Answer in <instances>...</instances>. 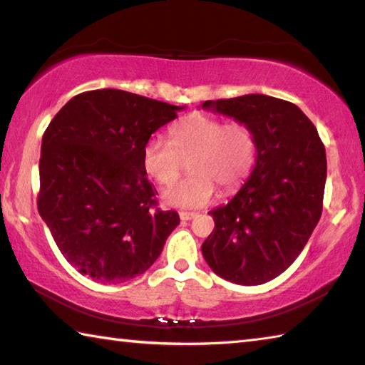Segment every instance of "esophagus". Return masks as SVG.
Here are the masks:
<instances>
[{
	"label": "esophagus",
	"instance_id": "obj_1",
	"mask_svg": "<svg viewBox=\"0 0 365 365\" xmlns=\"http://www.w3.org/2000/svg\"><path fill=\"white\" fill-rule=\"evenodd\" d=\"M178 215H180L182 220H191L193 217H196L195 212H180Z\"/></svg>",
	"mask_w": 365,
	"mask_h": 365
}]
</instances>
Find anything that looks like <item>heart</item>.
Wrapping results in <instances>:
<instances>
[{
    "label": "heart",
    "mask_w": 365,
    "mask_h": 365,
    "mask_svg": "<svg viewBox=\"0 0 365 365\" xmlns=\"http://www.w3.org/2000/svg\"><path fill=\"white\" fill-rule=\"evenodd\" d=\"M257 140L250 125L195 113L170 128V141L148 140L141 153L143 169L159 185L174 183L188 160L190 177L163 193L165 206L196 209L214 200L217 187L233 191L250 177Z\"/></svg>",
    "instance_id": "1"
}]
</instances>
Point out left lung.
<instances>
[{
  "mask_svg": "<svg viewBox=\"0 0 365 365\" xmlns=\"http://www.w3.org/2000/svg\"><path fill=\"white\" fill-rule=\"evenodd\" d=\"M202 109L252 128L256 164L201 246L209 267L238 285H262L301 255L322 215L327 156L317 128L296 104L267 95L205 101Z\"/></svg>",
  "mask_w": 365,
  "mask_h": 365,
  "instance_id": "obj_1",
  "label": "left lung"
}]
</instances>
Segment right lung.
Wrapping results in <instances>:
<instances>
[{"label": "right lung", "instance_id": "add662e5", "mask_svg": "<svg viewBox=\"0 0 365 365\" xmlns=\"http://www.w3.org/2000/svg\"><path fill=\"white\" fill-rule=\"evenodd\" d=\"M182 109L103 88L73 96L49 122L41 140L38 212L82 275L122 283L145 274L180 224L175 211L158 207L141 153Z\"/></svg>", "mask_w": 365, "mask_h": 365}]
</instances>
